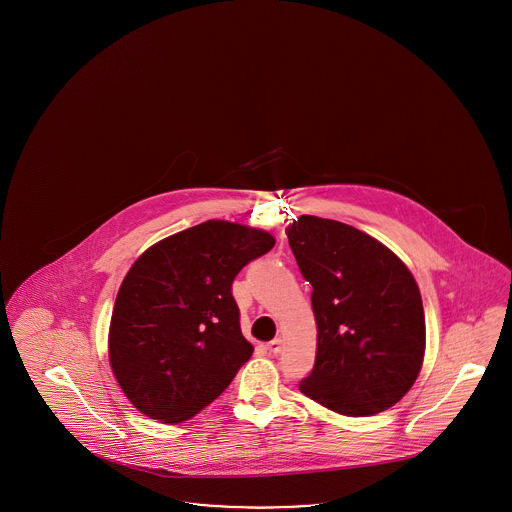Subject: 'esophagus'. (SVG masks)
Segmentation results:
<instances>
[{
    "instance_id": "obj_1",
    "label": "esophagus",
    "mask_w": 512,
    "mask_h": 512,
    "mask_svg": "<svg viewBox=\"0 0 512 512\" xmlns=\"http://www.w3.org/2000/svg\"><path fill=\"white\" fill-rule=\"evenodd\" d=\"M268 353L270 355H278L282 351V340H272L267 343Z\"/></svg>"
}]
</instances>
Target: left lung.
Listing matches in <instances>:
<instances>
[{
	"label": "left lung",
	"instance_id": "left-lung-1",
	"mask_svg": "<svg viewBox=\"0 0 512 512\" xmlns=\"http://www.w3.org/2000/svg\"><path fill=\"white\" fill-rule=\"evenodd\" d=\"M313 286L317 357L299 390L345 416H372L413 388L426 349L411 270L376 238L338 220L301 215L286 228Z\"/></svg>",
	"mask_w": 512,
	"mask_h": 512
}]
</instances>
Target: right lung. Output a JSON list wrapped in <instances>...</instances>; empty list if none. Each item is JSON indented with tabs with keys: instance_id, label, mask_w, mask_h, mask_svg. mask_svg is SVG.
<instances>
[{
	"instance_id": "obj_1",
	"label": "right lung",
	"mask_w": 512,
	"mask_h": 512,
	"mask_svg": "<svg viewBox=\"0 0 512 512\" xmlns=\"http://www.w3.org/2000/svg\"><path fill=\"white\" fill-rule=\"evenodd\" d=\"M274 244L265 230L207 220L136 259L115 299L109 363L140 413L178 424L228 388L253 353L232 282Z\"/></svg>"
}]
</instances>
